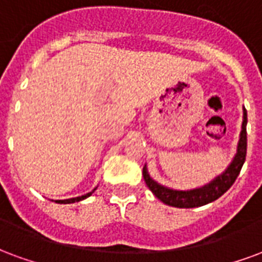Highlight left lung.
I'll return each instance as SVG.
<instances>
[{
  "instance_id": "obj_1",
  "label": "left lung",
  "mask_w": 262,
  "mask_h": 262,
  "mask_svg": "<svg viewBox=\"0 0 262 262\" xmlns=\"http://www.w3.org/2000/svg\"><path fill=\"white\" fill-rule=\"evenodd\" d=\"M246 127H247V112H246V108H243V124H242V131H240L237 152L234 155L232 163L229 165L228 169L223 171L222 174L217 176L215 180L208 183L207 186L201 187V188H194V190H187V191L167 188L165 186H160L159 183H156L150 177L148 169H146V165H145L142 174H144L146 186L149 187V190L154 192V195L158 200H160L166 205H170V207L174 208L202 207V205H207L209 202L215 201L233 186V183L236 181L238 173L243 167L246 154H247V131H246Z\"/></svg>"
}]
</instances>
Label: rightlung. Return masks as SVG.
<instances>
[{
    "label": "right lung",
    "instance_id": "right-lung-1",
    "mask_svg": "<svg viewBox=\"0 0 262 262\" xmlns=\"http://www.w3.org/2000/svg\"><path fill=\"white\" fill-rule=\"evenodd\" d=\"M96 190V188H95ZM93 190V191H95ZM92 191V192H93ZM92 192H88V194H85V195H81V196H76V198H70V200H57L55 202H58V204H72V202H78V201H82V200H85V198H88L89 195H92Z\"/></svg>",
    "mask_w": 262,
    "mask_h": 262
}]
</instances>
